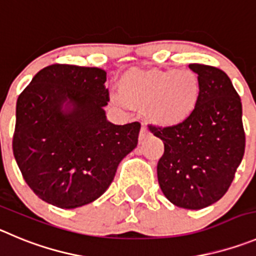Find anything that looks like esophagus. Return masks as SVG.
Returning <instances> with one entry per match:
<instances>
[{
  "label": "esophagus",
  "instance_id": "esophagus-1",
  "mask_svg": "<svg viewBox=\"0 0 256 256\" xmlns=\"http://www.w3.org/2000/svg\"><path fill=\"white\" fill-rule=\"evenodd\" d=\"M149 136H150L149 130H148V128H145V126H142V130H140V134H139V142H140V144H142V142H144L145 140H146L148 138H149Z\"/></svg>",
  "mask_w": 256,
  "mask_h": 256
}]
</instances>
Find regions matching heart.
Wrapping results in <instances>:
<instances>
[{"instance_id":"heart-1","label":"heart","mask_w":256,"mask_h":256,"mask_svg":"<svg viewBox=\"0 0 256 256\" xmlns=\"http://www.w3.org/2000/svg\"><path fill=\"white\" fill-rule=\"evenodd\" d=\"M120 97L132 108L149 107V117L162 126H176L190 117L200 96L193 70L130 69L118 80Z\"/></svg>"}]
</instances>
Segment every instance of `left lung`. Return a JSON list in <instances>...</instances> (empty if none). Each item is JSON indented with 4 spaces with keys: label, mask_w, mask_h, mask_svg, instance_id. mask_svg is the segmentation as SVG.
Wrapping results in <instances>:
<instances>
[{
    "label": "left lung",
    "mask_w": 256,
    "mask_h": 256,
    "mask_svg": "<svg viewBox=\"0 0 256 256\" xmlns=\"http://www.w3.org/2000/svg\"><path fill=\"white\" fill-rule=\"evenodd\" d=\"M200 80V96L188 120L170 128L149 125L163 140L158 162L162 192L180 208L200 210L228 192L245 152L240 96L216 66L190 64Z\"/></svg>",
    "instance_id": "8db88e82"
}]
</instances>
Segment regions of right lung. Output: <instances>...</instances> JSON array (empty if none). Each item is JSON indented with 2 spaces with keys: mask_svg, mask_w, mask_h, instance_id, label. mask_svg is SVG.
<instances>
[{
  "mask_svg": "<svg viewBox=\"0 0 256 256\" xmlns=\"http://www.w3.org/2000/svg\"><path fill=\"white\" fill-rule=\"evenodd\" d=\"M104 82L101 68L52 64L18 96L14 156L31 190L52 206L77 208L101 197L138 145L139 122L107 121Z\"/></svg>",
  "mask_w": 256,
  "mask_h": 256,
  "instance_id": "add662e5",
  "label": "right lung"
}]
</instances>
